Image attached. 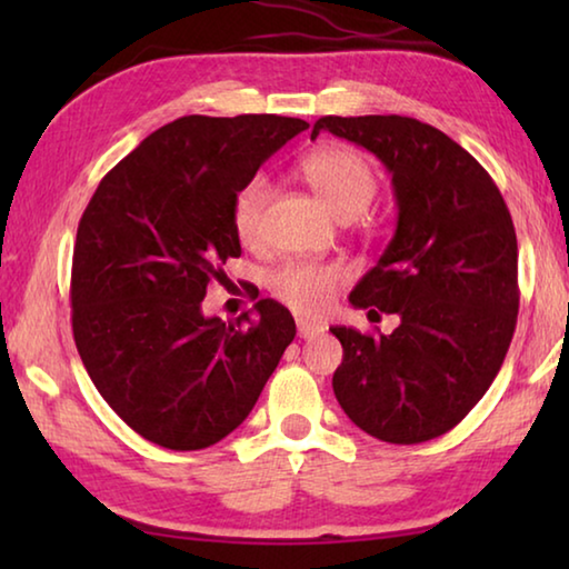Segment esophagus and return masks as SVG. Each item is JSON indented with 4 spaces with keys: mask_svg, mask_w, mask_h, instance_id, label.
<instances>
[{
    "mask_svg": "<svg viewBox=\"0 0 569 569\" xmlns=\"http://www.w3.org/2000/svg\"><path fill=\"white\" fill-rule=\"evenodd\" d=\"M323 329L319 323H308V321H303V319H298V336H301V339H313L316 333H321Z\"/></svg>",
    "mask_w": 569,
    "mask_h": 569,
    "instance_id": "34e87169",
    "label": "esophagus"
}]
</instances>
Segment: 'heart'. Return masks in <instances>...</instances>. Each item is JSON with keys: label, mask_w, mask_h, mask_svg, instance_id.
<instances>
[{"label": "heart", "mask_w": 569, "mask_h": 569, "mask_svg": "<svg viewBox=\"0 0 569 569\" xmlns=\"http://www.w3.org/2000/svg\"><path fill=\"white\" fill-rule=\"evenodd\" d=\"M298 172L313 196L341 220L361 216L379 190V178L371 162L359 150L346 146H326L308 152L298 162ZM268 198L271 188L263 178H250L236 192L230 206V226L240 246L253 248L261 243ZM343 278V268L336 263L291 261L278 268L268 286L278 301H283L298 316H321L331 306Z\"/></svg>", "instance_id": "heart-1"}]
</instances>
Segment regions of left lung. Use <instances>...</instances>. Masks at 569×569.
Segmentation results:
<instances>
[{
  "instance_id": "obj_1",
  "label": "left lung",
  "mask_w": 569,
  "mask_h": 569,
  "mask_svg": "<svg viewBox=\"0 0 569 569\" xmlns=\"http://www.w3.org/2000/svg\"><path fill=\"white\" fill-rule=\"evenodd\" d=\"M329 130L391 172L399 220L379 263L349 296L389 336L333 326L343 361L333 393L356 427L389 445L455 429L502 369L519 311L517 236L489 172L437 128L401 114H326Z\"/></svg>"
}]
</instances>
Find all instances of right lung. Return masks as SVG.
<instances>
[{
    "instance_id": "1",
    "label": "right lung",
    "mask_w": 569,
    "mask_h": 569,
    "mask_svg": "<svg viewBox=\"0 0 569 569\" xmlns=\"http://www.w3.org/2000/svg\"><path fill=\"white\" fill-rule=\"evenodd\" d=\"M306 128L281 114L178 118L122 158L84 208L74 346L102 399L152 445L196 451L228 437L293 341V316L273 298L233 323L200 306L240 256L236 192Z\"/></svg>"
}]
</instances>
